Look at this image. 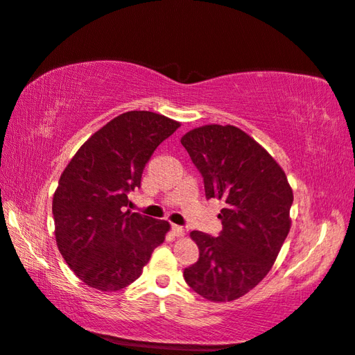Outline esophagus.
Segmentation results:
<instances>
[{"label": "esophagus", "mask_w": 355, "mask_h": 355, "mask_svg": "<svg viewBox=\"0 0 355 355\" xmlns=\"http://www.w3.org/2000/svg\"><path fill=\"white\" fill-rule=\"evenodd\" d=\"M173 236H184V229L182 227V225H177V224H172L171 227Z\"/></svg>", "instance_id": "1"}]
</instances>
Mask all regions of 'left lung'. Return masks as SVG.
Wrapping results in <instances>:
<instances>
[{
	"instance_id": "obj_1",
	"label": "left lung",
	"mask_w": 355,
	"mask_h": 355,
	"mask_svg": "<svg viewBox=\"0 0 355 355\" xmlns=\"http://www.w3.org/2000/svg\"><path fill=\"white\" fill-rule=\"evenodd\" d=\"M182 145L205 180L206 198L224 201L220 235L191 233L200 258L184 268V281L207 300L229 302L273 267L290 232L293 191L275 158L236 126L195 128Z\"/></svg>"
}]
</instances>
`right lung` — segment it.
Returning a JSON list of instances; mask_svg holds the SVG:
<instances>
[{"instance_id":"1","label":"right lung","mask_w":355,"mask_h":355,"mask_svg":"<svg viewBox=\"0 0 355 355\" xmlns=\"http://www.w3.org/2000/svg\"><path fill=\"white\" fill-rule=\"evenodd\" d=\"M180 126L150 111H128L94 132L62 172L53 197L58 248L82 282L117 291L141 275L169 223L125 210L145 164Z\"/></svg>"}]
</instances>
